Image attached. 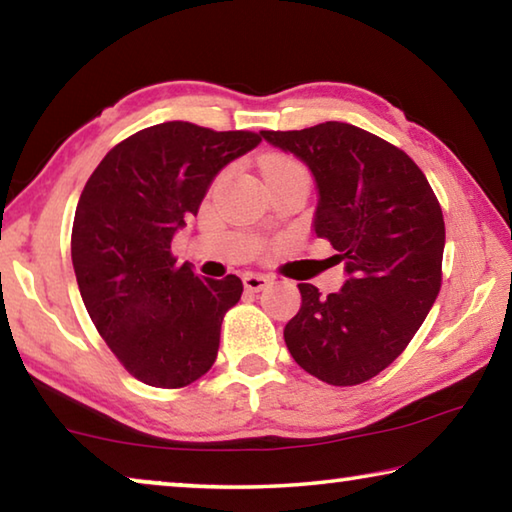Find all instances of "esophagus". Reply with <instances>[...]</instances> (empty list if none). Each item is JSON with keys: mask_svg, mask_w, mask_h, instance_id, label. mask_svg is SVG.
I'll return each instance as SVG.
<instances>
[{"mask_svg": "<svg viewBox=\"0 0 512 512\" xmlns=\"http://www.w3.org/2000/svg\"><path fill=\"white\" fill-rule=\"evenodd\" d=\"M268 277L266 275H259V273H246L244 275V287L248 289V291H262V289H266L268 287Z\"/></svg>", "mask_w": 512, "mask_h": 512, "instance_id": "esophagus-1", "label": "esophagus"}]
</instances>
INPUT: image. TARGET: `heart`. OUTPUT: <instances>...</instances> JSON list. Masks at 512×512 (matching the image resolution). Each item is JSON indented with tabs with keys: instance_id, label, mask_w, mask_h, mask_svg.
Segmentation results:
<instances>
[{
	"instance_id": "1",
	"label": "heart",
	"mask_w": 512,
	"mask_h": 512,
	"mask_svg": "<svg viewBox=\"0 0 512 512\" xmlns=\"http://www.w3.org/2000/svg\"><path fill=\"white\" fill-rule=\"evenodd\" d=\"M293 169H302L298 162H293L291 158H282V155H275V158H266L262 164V171H264V178L268 180L275 173H282V171H293Z\"/></svg>"
}]
</instances>
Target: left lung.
I'll return each mask as SVG.
<instances>
[{
  "mask_svg": "<svg viewBox=\"0 0 512 512\" xmlns=\"http://www.w3.org/2000/svg\"><path fill=\"white\" fill-rule=\"evenodd\" d=\"M311 171L318 203L311 228L343 264V287L320 296L298 284L302 305L284 341L309 375L354 386L391 366L440 291L445 221L436 194L409 155L343 121L262 131Z\"/></svg>",
  "mask_w": 512,
  "mask_h": 512,
  "instance_id": "8db88e82",
  "label": "left lung"
}]
</instances>
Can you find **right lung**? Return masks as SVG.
Returning a JSON list of instances; mask_svg holds the SVG:
<instances>
[{
    "instance_id": "right-lung-1",
    "label": "right lung",
    "mask_w": 512,
    "mask_h": 512,
    "mask_svg": "<svg viewBox=\"0 0 512 512\" xmlns=\"http://www.w3.org/2000/svg\"><path fill=\"white\" fill-rule=\"evenodd\" d=\"M259 142L164 121L117 144L85 183L72 228L76 282L103 341L144 384L183 388L212 368L244 284L201 280L192 264H176L171 241L225 164Z\"/></svg>"
}]
</instances>
